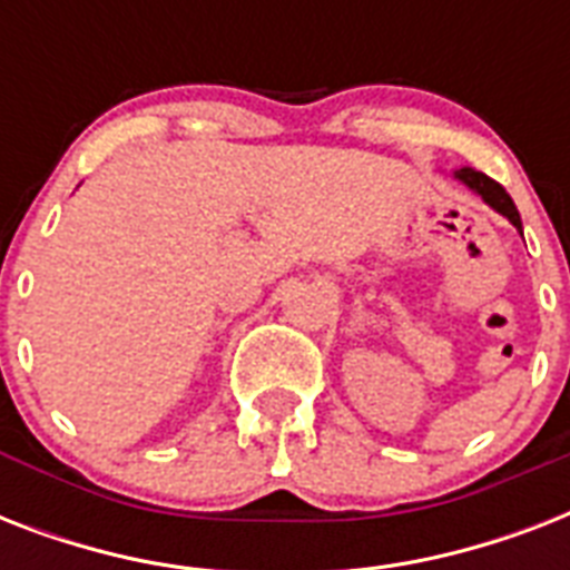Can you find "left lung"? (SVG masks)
Segmentation results:
<instances>
[{"instance_id":"8db88e82","label":"left lung","mask_w":570,"mask_h":570,"mask_svg":"<svg viewBox=\"0 0 570 570\" xmlns=\"http://www.w3.org/2000/svg\"><path fill=\"white\" fill-rule=\"evenodd\" d=\"M455 177H459L464 186H470V189L476 191V195H482V200H485L488 206H494L497 213L505 215V218L521 230V215H518V206H514V200L509 197V191H505L500 183L491 180L488 174L473 171V168H461V171H455Z\"/></svg>"}]
</instances>
